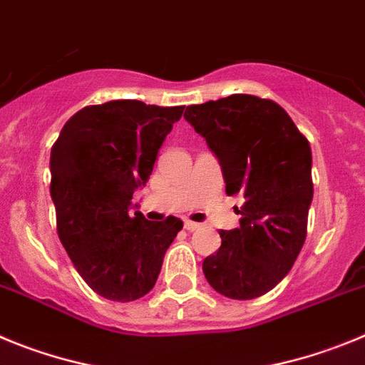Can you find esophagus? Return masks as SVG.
I'll list each match as a JSON object with an SVG mask.
<instances>
[{
	"label": "esophagus",
	"mask_w": 365,
	"mask_h": 365,
	"mask_svg": "<svg viewBox=\"0 0 365 365\" xmlns=\"http://www.w3.org/2000/svg\"><path fill=\"white\" fill-rule=\"evenodd\" d=\"M183 227H185L187 231H198L202 225H200V223H196V222H190V220H185V222H183Z\"/></svg>",
	"instance_id": "1"
}]
</instances>
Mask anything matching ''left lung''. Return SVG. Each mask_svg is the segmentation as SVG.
<instances>
[{
    "label": "left lung",
    "mask_w": 365,
    "mask_h": 365,
    "mask_svg": "<svg viewBox=\"0 0 365 365\" xmlns=\"http://www.w3.org/2000/svg\"><path fill=\"white\" fill-rule=\"evenodd\" d=\"M183 118L220 160L227 195L244 196L240 227L220 231L203 274L223 297H262L291 271L307 236L309 142L277 101L252 94L189 105Z\"/></svg>",
    "instance_id": "obj_1"
}]
</instances>
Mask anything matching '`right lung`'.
Returning <instances> with one entry per match:
<instances>
[{
	"label": "right lung",
	"instance_id": "right-lung-1",
	"mask_svg": "<svg viewBox=\"0 0 365 365\" xmlns=\"http://www.w3.org/2000/svg\"><path fill=\"white\" fill-rule=\"evenodd\" d=\"M183 107L138 100L88 105L61 129L51 150L56 231L80 277L113 302L145 297L156 284L182 220L130 215L134 190L147 183L156 154Z\"/></svg>",
	"mask_w": 365,
	"mask_h": 365
}]
</instances>
